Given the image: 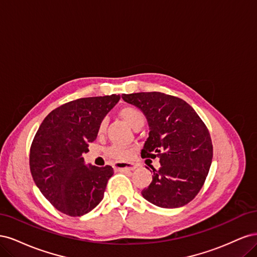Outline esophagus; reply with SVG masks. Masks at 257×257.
Listing matches in <instances>:
<instances>
[{
	"label": "esophagus",
	"instance_id": "34e87169",
	"mask_svg": "<svg viewBox=\"0 0 257 257\" xmlns=\"http://www.w3.org/2000/svg\"><path fill=\"white\" fill-rule=\"evenodd\" d=\"M115 169L118 170H134L136 168V165L131 164V163H115Z\"/></svg>",
	"mask_w": 257,
	"mask_h": 257
}]
</instances>
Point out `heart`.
Instances as JSON below:
<instances>
[{"label": "heart", "mask_w": 257, "mask_h": 257, "mask_svg": "<svg viewBox=\"0 0 257 257\" xmlns=\"http://www.w3.org/2000/svg\"><path fill=\"white\" fill-rule=\"evenodd\" d=\"M119 114L122 116V118L125 120L130 125L133 127L134 130L139 126V125H144L145 123V115L144 113L137 109L136 107L133 106H124L122 107ZM107 128V120L103 119L99 122L98 125V134H103L105 133V131ZM108 157L114 159V160H125L128 158L130 155V150L126 147H122V146H113L111 147L109 150H108Z\"/></svg>", "instance_id": "b5f03b06"}]
</instances>
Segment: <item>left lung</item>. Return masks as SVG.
<instances>
[{"mask_svg":"<svg viewBox=\"0 0 257 257\" xmlns=\"http://www.w3.org/2000/svg\"><path fill=\"white\" fill-rule=\"evenodd\" d=\"M147 116L149 137L142 158H159L152 182L142 194L161 208L189 204L203 188L211 165L213 147L206 124L185 100L161 92L123 94Z\"/></svg>","mask_w":257,"mask_h":257,"instance_id":"8db88e82","label":"left lung"}]
</instances>
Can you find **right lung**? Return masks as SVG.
Returning <instances> with one entry per match:
<instances>
[{
  "mask_svg": "<svg viewBox=\"0 0 257 257\" xmlns=\"http://www.w3.org/2000/svg\"><path fill=\"white\" fill-rule=\"evenodd\" d=\"M119 99L120 95L111 94L72 100L53 109L37 130L30 149L31 174L60 212L80 216L102 201L113 169L84 165L82 154Z\"/></svg>",
  "mask_w": 257,
  "mask_h": 257,
  "instance_id": "obj_1",
  "label": "right lung"
}]
</instances>
